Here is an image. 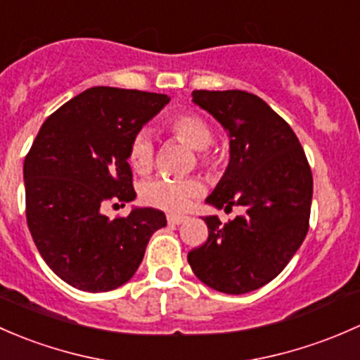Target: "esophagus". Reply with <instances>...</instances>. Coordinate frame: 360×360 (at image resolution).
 <instances>
[{"label":"esophagus","instance_id":"esophagus-1","mask_svg":"<svg viewBox=\"0 0 360 360\" xmlns=\"http://www.w3.org/2000/svg\"><path fill=\"white\" fill-rule=\"evenodd\" d=\"M168 224L169 225H181L185 220H187V217H184V214H168Z\"/></svg>","mask_w":360,"mask_h":360}]
</instances>
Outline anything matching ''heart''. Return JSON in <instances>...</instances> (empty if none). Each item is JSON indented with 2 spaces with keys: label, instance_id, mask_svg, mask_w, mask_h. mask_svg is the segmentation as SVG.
Returning a JSON list of instances; mask_svg holds the SVG:
<instances>
[{
  "label": "heart",
  "instance_id": "heart-1",
  "mask_svg": "<svg viewBox=\"0 0 360 360\" xmlns=\"http://www.w3.org/2000/svg\"><path fill=\"white\" fill-rule=\"evenodd\" d=\"M168 128L176 139L198 150L202 165H213L214 158L207 150V147L213 142V131L201 116H198V114H180V116H175L169 121ZM128 161L133 172H136L139 175H147L154 168L155 149L149 131L143 129V131L136 133L135 139L129 143ZM201 192V181L195 179L158 176V179L146 181L142 185L140 195H142V201L147 206L165 211H181L191 205L192 199L198 198Z\"/></svg>",
  "mask_w": 360,
  "mask_h": 360
}]
</instances>
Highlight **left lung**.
Masks as SVG:
<instances>
[{
    "mask_svg": "<svg viewBox=\"0 0 360 360\" xmlns=\"http://www.w3.org/2000/svg\"><path fill=\"white\" fill-rule=\"evenodd\" d=\"M229 133L231 159L207 205L244 206L229 224L205 217L207 240L187 255L199 281L243 295L279 276L309 232L312 172L291 126L248 91H192Z\"/></svg>",
    "mask_w": 360,
    "mask_h": 360,
    "instance_id": "left-lung-1",
    "label": "left lung"
}]
</instances>
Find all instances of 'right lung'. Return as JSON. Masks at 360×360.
I'll return each mask as SVG.
<instances>
[{
    "label": "right lung",
    "mask_w": 360,
    "mask_h": 360,
    "mask_svg": "<svg viewBox=\"0 0 360 360\" xmlns=\"http://www.w3.org/2000/svg\"><path fill=\"white\" fill-rule=\"evenodd\" d=\"M168 95L95 86L55 110L24 161L25 217L36 248L62 281L81 291L123 286L166 217L133 207L107 218V205L136 198L129 143Z\"/></svg>",
    "instance_id": "right-lung-1"
}]
</instances>
